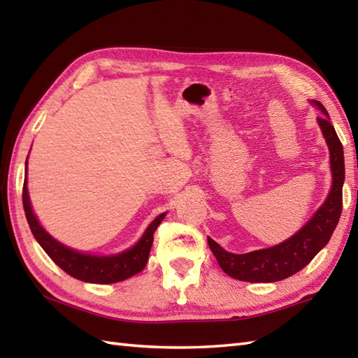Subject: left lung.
I'll return each instance as SVG.
<instances>
[{"label":"left lung","instance_id":"obj_1","mask_svg":"<svg viewBox=\"0 0 358 358\" xmlns=\"http://www.w3.org/2000/svg\"><path fill=\"white\" fill-rule=\"evenodd\" d=\"M313 103L323 112V115L317 120L331 152L332 189L328 200L305 227H301L291 238L273 248L254 250L248 254H231L220 248L214 240L208 238L209 248L215 255L220 268L232 278L249 281V283H272V281L291 277L305 268L328 245L334 229L337 227L341 209H343V146H341L336 129L331 124L328 110L322 103Z\"/></svg>","mask_w":358,"mask_h":358}]
</instances>
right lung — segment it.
<instances>
[{"mask_svg":"<svg viewBox=\"0 0 358 358\" xmlns=\"http://www.w3.org/2000/svg\"><path fill=\"white\" fill-rule=\"evenodd\" d=\"M22 206H24L30 231H32L36 241L40 243V246L45 250V254L52 258L53 263L58 264L59 268L66 273H69L73 278L86 281V283L98 285L118 283V281L131 278L135 273H138L144 269V266H146L149 260L152 243H154V234L158 224L162 223V220L166 215H158L154 222L149 224L140 241L136 243L134 248L126 250V252L110 257H96L81 254L77 252V250L66 248L62 243L53 240L50 235L43 229L40 223H38L36 217L34 215L32 208H30L26 181L24 186H22Z\"/></svg>","mask_w":358,"mask_h":358,"instance_id":"obj_1","label":"right lung"}]
</instances>
